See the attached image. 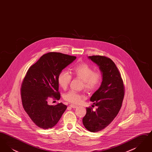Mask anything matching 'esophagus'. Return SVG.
<instances>
[{
    "mask_svg": "<svg viewBox=\"0 0 152 152\" xmlns=\"http://www.w3.org/2000/svg\"><path fill=\"white\" fill-rule=\"evenodd\" d=\"M69 107H71V108H77V105H74V104H71V105H69Z\"/></svg>",
    "mask_w": 152,
    "mask_h": 152,
    "instance_id": "1",
    "label": "esophagus"
}]
</instances>
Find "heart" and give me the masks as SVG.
Returning <instances> with one entry per match:
<instances>
[{
	"label": "heart",
	"mask_w": 152,
	"mask_h": 152,
	"mask_svg": "<svg viewBox=\"0 0 152 152\" xmlns=\"http://www.w3.org/2000/svg\"><path fill=\"white\" fill-rule=\"evenodd\" d=\"M73 75L83 80V87L88 92H92L97 89L102 81V74L100 71H94V69L86 63L78 64L72 69ZM72 80L71 73L64 70L60 73L58 76V83L63 89H66L69 86ZM84 97L83 94L76 91H70L64 96L65 101L73 104H79Z\"/></svg>",
	"instance_id": "1"
}]
</instances>
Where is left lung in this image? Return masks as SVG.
<instances>
[{
  "label": "left lung",
  "instance_id": "1",
  "mask_svg": "<svg viewBox=\"0 0 152 152\" xmlns=\"http://www.w3.org/2000/svg\"><path fill=\"white\" fill-rule=\"evenodd\" d=\"M88 58L99 66L103 79L100 87L90 99L98 108L95 111L91 107L87 108L83 124L87 130L97 132L108 126L118 113L125 88L120 72L110 58L99 55Z\"/></svg>",
  "mask_w": 152,
  "mask_h": 152
}]
</instances>
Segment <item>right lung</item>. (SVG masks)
Instances as JSON below:
<instances>
[{
	"label": "right lung",
	"instance_id": "1",
	"mask_svg": "<svg viewBox=\"0 0 152 152\" xmlns=\"http://www.w3.org/2000/svg\"><path fill=\"white\" fill-rule=\"evenodd\" d=\"M76 58L59 52H49L29 67L22 82V105L38 127L44 129L53 127L65 112L67 107L62 102L49 105L47 100L60 99L58 76Z\"/></svg>",
	"mask_w": 152,
	"mask_h": 152
}]
</instances>
